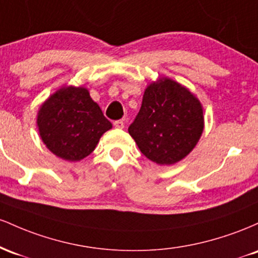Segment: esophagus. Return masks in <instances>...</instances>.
I'll return each mask as SVG.
<instances>
[{"label": "esophagus", "instance_id": "esophagus-1", "mask_svg": "<svg viewBox=\"0 0 258 258\" xmlns=\"http://www.w3.org/2000/svg\"><path fill=\"white\" fill-rule=\"evenodd\" d=\"M114 126L115 128H123L125 127V122H123V120H116L114 121Z\"/></svg>", "mask_w": 258, "mask_h": 258}]
</instances>
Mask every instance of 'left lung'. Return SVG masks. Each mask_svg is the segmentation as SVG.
I'll use <instances>...</instances> for the list:
<instances>
[{
	"instance_id": "obj_1",
	"label": "left lung",
	"mask_w": 258,
	"mask_h": 258,
	"mask_svg": "<svg viewBox=\"0 0 258 258\" xmlns=\"http://www.w3.org/2000/svg\"><path fill=\"white\" fill-rule=\"evenodd\" d=\"M204 130L203 108L186 88L170 79L148 86L130 135L143 155L172 165L197 146Z\"/></svg>"
}]
</instances>
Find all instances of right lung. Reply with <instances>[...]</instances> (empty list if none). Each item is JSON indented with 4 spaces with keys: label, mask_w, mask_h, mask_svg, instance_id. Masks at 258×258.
Returning <instances> with one entry per match:
<instances>
[{
    "label": "right lung",
    "mask_w": 258,
    "mask_h": 258,
    "mask_svg": "<svg viewBox=\"0 0 258 258\" xmlns=\"http://www.w3.org/2000/svg\"><path fill=\"white\" fill-rule=\"evenodd\" d=\"M37 126L43 143L54 155L78 161L93 152L99 138L111 128L84 87L61 88L41 106Z\"/></svg>",
    "instance_id": "1"
}]
</instances>
